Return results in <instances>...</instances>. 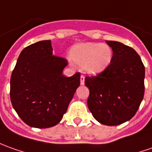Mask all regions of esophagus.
I'll return each mask as SVG.
<instances>
[{"instance_id": "1", "label": "esophagus", "mask_w": 152, "mask_h": 152, "mask_svg": "<svg viewBox=\"0 0 152 152\" xmlns=\"http://www.w3.org/2000/svg\"><path fill=\"white\" fill-rule=\"evenodd\" d=\"M85 83V76L83 75L80 76V85H84Z\"/></svg>"}]
</instances>
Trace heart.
Returning <instances> with one entry per match:
<instances>
[{
	"mask_svg": "<svg viewBox=\"0 0 152 152\" xmlns=\"http://www.w3.org/2000/svg\"><path fill=\"white\" fill-rule=\"evenodd\" d=\"M72 61L84 66L89 74H97L110 64L112 50L107 45L101 43H84L74 46L71 52Z\"/></svg>",
	"mask_w": 152,
	"mask_h": 152,
	"instance_id": "heart-1",
	"label": "heart"
}]
</instances>
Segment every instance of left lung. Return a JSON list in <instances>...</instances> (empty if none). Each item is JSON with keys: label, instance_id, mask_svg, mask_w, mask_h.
I'll list each match as a JSON object with an SVG mask.
<instances>
[{"label": "left lung", "instance_id": "8db88e82", "mask_svg": "<svg viewBox=\"0 0 152 152\" xmlns=\"http://www.w3.org/2000/svg\"><path fill=\"white\" fill-rule=\"evenodd\" d=\"M113 55L111 63L96 76H86L87 105L94 118L106 126H117L137 113L145 92V66L133 48L106 41Z\"/></svg>", "mask_w": 152, "mask_h": 152}]
</instances>
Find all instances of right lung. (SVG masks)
Returning a JSON list of instances; mask_svg holds the SVG:
<instances>
[{
    "label": "right lung",
    "instance_id": "1",
    "mask_svg": "<svg viewBox=\"0 0 152 152\" xmlns=\"http://www.w3.org/2000/svg\"><path fill=\"white\" fill-rule=\"evenodd\" d=\"M65 58L52 54L50 40L38 41L20 52L11 77L10 96L20 118L31 127L58 124L80 86V75H62Z\"/></svg>",
    "mask_w": 152,
    "mask_h": 152
}]
</instances>
